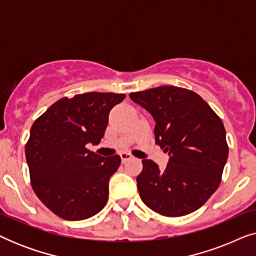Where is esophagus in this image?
<instances>
[{"label":"esophagus","mask_w":256,"mask_h":256,"mask_svg":"<svg viewBox=\"0 0 256 256\" xmlns=\"http://www.w3.org/2000/svg\"><path fill=\"white\" fill-rule=\"evenodd\" d=\"M120 156H121V160L124 163L126 162V160L132 158V156L129 152H122V154H120Z\"/></svg>","instance_id":"1"}]
</instances>
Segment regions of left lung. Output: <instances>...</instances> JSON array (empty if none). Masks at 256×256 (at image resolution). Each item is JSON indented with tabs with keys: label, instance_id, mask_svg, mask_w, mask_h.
<instances>
[{
	"label": "left lung",
	"instance_id": "1",
	"mask_svg": "<svg viewBox=\"0 0 256 256\" xmlns=\"http://www.w3.org/2000/svg\"><path fill=\"white\" fill-rule=\"evenodd\" d=\"M156 122L155 142L170 158L166 170L143 160L138 188L154 212L182 216L202 208L222 182L228 157L224 124L194 90L176 86L129 94Z\"/></svg>",
	"mask_w": 256,
	"mask_h": 256
}]
</instances>
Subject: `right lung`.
I'll return each mask as SVG.
<instances>
[{
    "mask_svg": "<svg viewBox=\"0 0 256 256\" xmlns=\"http://www.w3.org/2000/svg\"><path fill=\"white\" fill-rule=\"evenodd\" d=\"M124 98L100 92L65 96L34 122L26 146L31 186L56 216L84 220L107 204L110 178L121 158L101 157L86 144H99L110 110Z\"/></svg>",
    "mask_w": 256,
    "mask_h": 256,
    "instance_id": "add662e5",
    "label": "right lung"
}]
</instances>
